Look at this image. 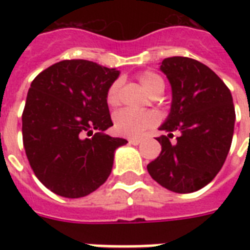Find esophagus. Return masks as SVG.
<instances>
[{"label": "esophagus", "instance_id": "esophagus-1", "mask_svg": "<svg viewBox=\"0 0 250 250\" xmlns=\"http://www.w3.org/2000/svg\"><path fill=\"white\" fill-rule=\"evenodd\" d=\"M141 142H142L141 138H131V139H128V143H130V145H134V146H138Z\"/></svg>", "mask_w": 250, "mask_h": 250}]
</instances>
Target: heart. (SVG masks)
Instances as JSON below:
<instances>
[{
    "label": "heart",
    "mask_w": 250,
    "mask_h": 250,
    "mask_svg": "<svg viewBox=\"0 0 250 250\" xmlns=\"http://www.w3.org/2000/svg\"><path fill=\"white\" fill-rule=\"evenodd\" d=\"M139 82L142 87L146 89L151 96L161 95L165 91V80L162 76L152 71H145L139 73ZM119 88L120 83L114 82L107 89L105 93V102L108 105H116L119 100ZM114 130L118 135L128 136H139L145 130L154 127L157 125L158 115L154 111H134V109L123 108L119 109L114 114Z\"/></svg>",
    "instance_id": "b5f03b06"
}]
</instances>
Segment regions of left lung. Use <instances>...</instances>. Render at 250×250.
<instances>
[{
	"label": "left lung",
	"instance_id": "left-lung-1",
	"mask_svg": "<svg viewBox=\"0 0 250 250\" xmlns=\"http://www.w3.org/2000/svg\"><path fill=\"white\" fill-rule=\"evenodd\" d=\"M161 71L173 91L171 111L157 138L162 151L147 165L154 181L174 193H193L213 181L230 150L236 112L225 83L202 62L165 59ZM179 136L171 141L173 134Z\"/></svg>",
	"mask_w": 250,
	"mask_h": 250
}]
</instances>
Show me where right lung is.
<instances>
[{"label": "right lung", "mask_w": 250, "mask_h": 250, "mask_svg": "<svg viewBox=\"0 0 250 250\" xmlns=\"http://www.w3.org/2000/svg\"><path fill=\"white\" fill-rule=\"evenodd\" d=\"M118 76L119 71L93 62L62 60L30 84L24 148L36 177L57 195L80 198L100 188L111 174L115 150L127 143L103 132L112 125L105 93ZM93 129L98 132L93 136Z\"/></svg>", "instance_id": "1"}]
</instances>
